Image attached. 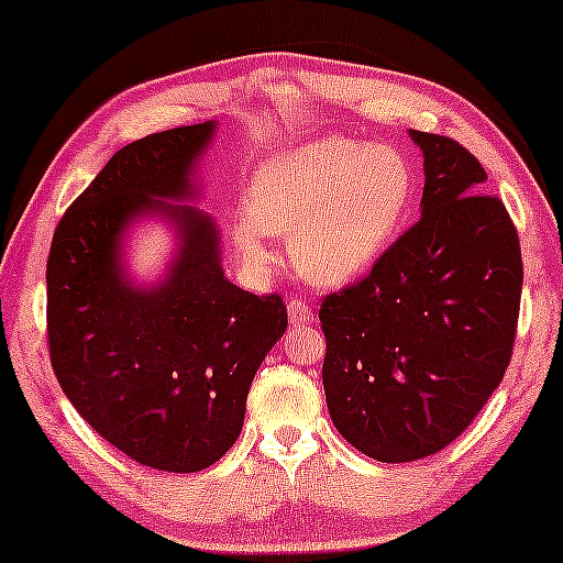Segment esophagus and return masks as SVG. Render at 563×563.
Wrapping results in <instances>:
<instances>
[{
  "label": "esophagus",
  "mask_w": 563,
  "mask_h": 563,
  "mask_svg": "<svg viewBox=\"0 0 563 563\" xmlns=\"http://www.w3.org/2000/svg\"><path fill=\"white\" fill-rule=\"evenodd\" d=\"M288 320L290 324H309L314 320V311L303 299H288Z\"/></svg>",
  "instance_id": "obj_1"
}]
</instances>
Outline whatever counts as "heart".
I'll return each instance as SVG.
<instances>
[{
  "label": "heart",
  "instance_id": "1",
  "mask_svg": "<svg viewBox=\"0 0 563 563\" xmlns=\"http://www.w3.org/2000/svg\"><path fill=\"white\" fill-rule=\"evenodd\" d=\"M417 196L406 154L354 139L288 148L256 167L233 243L254 264L273 260L264 233L290 236V262L311 283L343 286L388 252Z\"/></svg>",
  "mask_w": 563,
  "mask_h": 563
}]
</instances>
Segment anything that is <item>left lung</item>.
Returning <instances> with one entry per match:
<instances>
[{"instance_id":"obj_1","label":"left lung","mask_w":563,"mask_h":563,"mask_svg":"<svg viewBox=\"0 0 563 563\" xmlns=\"http://www.w3.org/2000/svg\"><path fill=\"white\" fill-rule=\"evenodd\" d=\"M409 135L424 157L422 217L320 307L333 424L388 464L470 428L509 367L521 299L517 228L483 191V165L445 135Z\"/></svg>"}]
</instances>
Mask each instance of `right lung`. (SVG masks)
<instances>
[{
	"mask_svg": "<svg viewBox=\"0 0 563 563\" xmlns=\"http://www.w3.org/2000/svg\"><path fill=\"white\" fill-rule=\"evenodd\" d=\"M214 123L152 133L120 148L67 207L46 262L52 369L78 415L133 462L201 472L241 435L262 358L288 328L277 294L228 280L220 230L194 207L196 159ZM165 213L181 233L159 287L122 273V233L135 216Z\"/></svg>",
	"mask_w": 563,
	"mask_h": 563,
	"instance_id": "1",
	"label": "right lung"
}]
</instances>
